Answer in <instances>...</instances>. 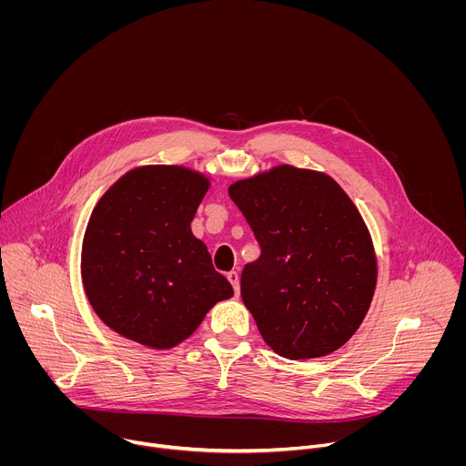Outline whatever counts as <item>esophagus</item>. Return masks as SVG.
<instances>
[{
  "instance_id": "1",
  "label": "esophagus",
  "mask_w": 466,
  "mask_h": 466,
  "mask_svg": "<svg viewBox=\"0 0 466 466\" xmlns=\"http://www.w3.org/2000/svg\"><path fill=\"white\" fill-rule=\"evenodd\" d=\"M227 279H228V282L232 284L236 295H239V273H238V271H230V273L227 275Z\"/></svg>"
}]
</instances>
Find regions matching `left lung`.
Masks as SVG:
<instances>
[{
  "mask_svg": "<svg viewBox=\"0 0 466 466\" xmlns=\"http://www.w3.org/2000/svg\"><path fill=\"white\" fill-rule=\"evenodd\" d=\"M261 247L245 265L241 299L263 341L302 361L341 349L374 297L370 232L329 175L289 164L228 186Z\"/></svg>",
  "mask_w": 466,
  "mask_h": 466,
  "instance_id": "left-lung-1",
  "label": "left lung"
}]
</instances>
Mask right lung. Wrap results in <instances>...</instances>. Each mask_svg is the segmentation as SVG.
Wrapping results in <instances>:
<instances>
[{"label": "right lung", "mask_w": 466, "mask_h": 466, "mask_svg": "<svg viewBox=\"0 0 466 466\" xmlns=\"http://www.w3.org/2000/svg\"><path fill=\"white\" fill-rule=\"evenodd\" d=\"M210 178L149 164L121 175L97 201L83 238L81 277L97 317L125 339L169 350L234 295L191 221Z\"/></svg>", "instance_id": "add662e5"}]
</instances>
